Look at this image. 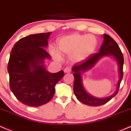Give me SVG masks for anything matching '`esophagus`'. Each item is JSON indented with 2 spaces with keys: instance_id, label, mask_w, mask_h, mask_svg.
Returning <instances> with one entry per match:
<instances>
[{
  "instance_id": "34e87169",
  "label": "esophagus",
  "mask_w": 131,
  "mask_h": 131,
  "mask_svg": "<svg viewBox=\"0 0 131 131\" xmlns=\"http://www.w3.org/2000/svg\"><path fill=\"white\" fill-rule=\"evenodd\" d=\"M64 71L65 73H68V72H71V67H66V68L64 69Z\"/></svg>"
}]
</instances>
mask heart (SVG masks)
<instances>
[{"mask_svg": "<svg viewBox=\"0 0 131 131\" xmlns=\"http://www.w3.org/2000/svg\"><path fill=\"white\" fill-rule=\"evenodd\" d=\"M97 46V40L91 35H71L60 39L58 43L60 52L65 56H71V59L75 62L83 61L88 57ZM51 53L56 61H62V57L57 50L51 49Z\"/></svg>", "mask_w": 131, "mask_h": 131, "instance_id": "heart-1", "label": "heart"}]
</instances>
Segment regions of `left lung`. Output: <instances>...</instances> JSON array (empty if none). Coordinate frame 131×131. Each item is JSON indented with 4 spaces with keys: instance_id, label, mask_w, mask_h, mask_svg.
I'll return each mask as SVG.
<instances>
[{
    "instance_id": "1",
    "label": "left lung",
    "mask_w": 131,
    "mask_h": 131,
    "mask_svg": "<svg viewBox=\"0 0 131 131\" xmlns=\"http://www.w3.org/2000/svg\"><path fill=\"white\" fill-rule=\"evenodd\" d=\"M103 36L104 40L99 52L90 55L83 61L75 64L72 69L74 77L73 88L74 95L79 102L89 106L103 105L109 102L118 93L120 84L123 78L124 57L121 48L111 36L106 34H104ZM104 56H112L115 58L119 66V79L117 83V90L112 95L105 99H98L90 95L85 91L82 82L81 74L92 68L99 59Z\"/></svg>"
}]
</instances>
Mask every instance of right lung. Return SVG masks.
I'll return each mask as SVG.
<instances>
[{
    "label": "right lung",
    "instance_id": "obj_1",
    "mask_svg": "<svg viewBox=\"0 0 131 131\" xmlns=\"http://www.w3.org/2000/svg\"><path fill=\"white\" fill-rule=\"evenodd\" d=\"M51 32L22 38L13 47L8 62L10 89L19 102L29 106L48 103L55 94V86L64 77L60 71L50 73L44 60L50 59L45 48Z\"/></svg>",
    "mask_w": 131,
    "mask_h": 131
}]
</instances>
